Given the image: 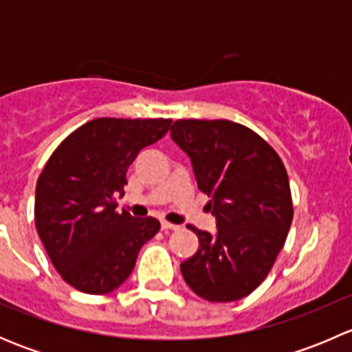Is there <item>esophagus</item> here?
Masks as SVG:
<instances>
[{"instance_id": "34e87169", "label": "esophagus", "mask_w": 352, "mask_h": 352, "mask_svg": "<svg viewBox=\"0 0 352 352\" xmlns=\"http://www.w3.org/2000/svg\"><path fill=\"white\" fill-rule=\"evenodd\" d=\"M177 228H179V226L173 225V223H168L165 221V219H162V230H177Z\"/></svg>"}]
</instances>
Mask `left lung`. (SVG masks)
I'll return each mask as SVG.
<instances>
[{"label": "left lung", "mask_w": 352, "mask_h": 352, "mask_svg": "<svg viewBox=\"0 0 352 352\" xmlns=\"http://www.w3.org/2000/svg\"><path fill=\"white\" fill-rule=\"evenodd\" d=\"M172 140L190 156L218 232L189 225L196 254L180 264L187 286L208 301L248 296L274 265L293 221L285 163L255 131L232 120L180 119Z\"/></svg>", "instance_id": "obj_1"}]
</instances>
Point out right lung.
<instances>
[{
	"mask_svg": "<svg viewBox=\"0 0 352 352\" xmlns=\"http://www.w3.org/2000/svg\"><path fill=\"white\" fill-rule=\"evenodd\" d=\"M172 119L100 117L54 150L35 187V228L63 279L105 294L129 278L141 247L158 233L151 216L117 212L126 173L143 148L162 140Z\"/></svg>",
	"mask_w": 352,
	"mask_h": 352,
	"instance_id": "right-lung-1",
	"label": "right lung"
}]
</instances>
